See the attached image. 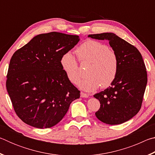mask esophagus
Returning <instances> with one entry per match:
<instances>
[{
    "mask_svg": "<svg viewBox=\"0 0 155 155\" xmlns=\"http://www.w3.org/2000/svg\"><path fill=\"white\" fill-rule=\"evenodd\" d=\"M81 98H88L89 95L87 94H85V93L82 92V91H81Z\"/></svg>",
    "mask_w": 155,
    "mask_h": 155,
    "instance_id": "34e87169",
    "label": "esophagus"
}]
</instances>
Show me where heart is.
Segmentation results:
<instances>
[{
  "label": "heart",
  "instance_id": "obj_1",
  "mask_svg": "<svg viewBox=\"0 0 155 155\" xmlns=\"http://www.w3.org/2000/svg\"><path fill=\"white\" fill-rule=\"evenodd\" d=\"M75 53L81 64L88 63L85 77L78 81L82 90L93 91L101 85L107 87L117 77L119 61L117 54L109 46L96 40H87L77 47ZM60 64L68 80L76 83L79 78L78 62L71 52L63 54Z\"/></svg>",
  "mask_w": 155,
  "mask_h": 155
}]
</instances>
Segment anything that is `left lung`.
<instances>
[{"mask_svg": "<svg viewBox=\"0 0 155 155\" xmlns=\"http://www.w3.org/2000/svg\"><path fill=\"white\" fill-rule=\"evenodd\" d=\"M88 37L108 40L119 61L118 72L111 85L94 96L101 104L95 115L105 124H122L134 117L142 104L147 84V72L142 56L137 48L113 33Z\"/></svg>", "mask_w": 155, "mask_h": 155, "instance_id": "8db88e82", "label": "left lung"}]
</instances>
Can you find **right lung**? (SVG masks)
Segmentation results:
<instances>
[{
  "label": "right lung",
  "instance_id": "add662e5",
  "mask_svg": "<svg viewBox=\"0 0 155 155\" xmlns=\"http://www.w3.org/2000/svg\"><path fill=\"white\" fill-rule=\"evenodd\" d=\"M79 36L51 32L34 37L10 60L6 87L14 111L26 124L38 128L56 125L80 91L68 80L60 59Z\"/></svg>",
  "mask_w": 155,
  "mask_h": 155
}]
</instances>
